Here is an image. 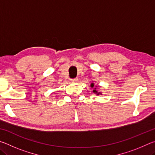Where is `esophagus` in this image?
<instances>
[{
  "label": "esophagus",
  "mask_w": 155,
  "mask_h": 155,
  "mask_svg": "<svg viewBox=\"0 0 155 155\" xmlns=\"http://www.w3.org/2000/svg\"><path fill=\"white\" fill-rule=\"evenodd\" d=\"M78 80V78H72V79H70V81H71L72 82H74V83L77 82Z\"/></svg>",
  "instance_id": "34e87169"
}]
</instances>
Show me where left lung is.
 <instances>
[{
  "mask_svg": "<svg viewBox=\"0 0 155 155\" xmlns=\"http://www.w3.org/2000/svg\"><path fill=\"white\" fill-rule=\"evenodd\" d=\"M90 86H91V88H93V92L94 94H96V95H102V94H102V92H101V91H97V86L96 85L94 86V83H91Z\"/></svg>",
  "mask_w": 155,
  "mask_h": 155,
  "instance_id": "obj_1",
  "label": "left lung"
}]
</instances>
